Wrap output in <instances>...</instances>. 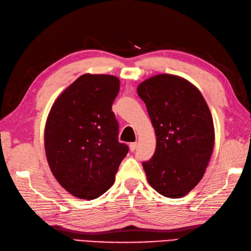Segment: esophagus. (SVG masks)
I'll return each instance as SVG.
<instances>
[{
	"mask_svg": "<svg viewBox=\"0 0 251 251\" xmlns=\"http://www.w3.org/2000/svg\"><path fill=\"white\" fill-rule=\"evenodd\" d=\"M136 146H138V144H136V142H132V143H130L131 152H134V151L136 150Z\"/></svg>",
	"mask_w": 251,
	"mask_h": 251,
	"instance_id": "34e87169",
	"label": "esophagus"
}]
</instances>
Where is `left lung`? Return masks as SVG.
Returning <instances> with one entry per match:
<instances>
[{"label":"left lung","instance_id":"8db88e82","mask_svg":"<svg viewBox=\"0 0 251 251\" xmlns=\"http://www.w3.org/2000/svg\"><path fill=\"white\" fill-rule=\"evenodd\" d=\"M156 134V150L143 162L146 178L164 197L181 198L204 175L214 146V126L199 89L176 75L159 74L138 86Z\"/></svg>","mask_w":251,"mask_h":251}]
</instances>
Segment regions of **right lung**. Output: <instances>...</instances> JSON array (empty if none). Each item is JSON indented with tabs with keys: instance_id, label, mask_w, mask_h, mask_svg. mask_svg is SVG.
Here are the masks:
<instances>
[{
	"instance_id": "obj_1",
	"label": "right lung",
	"mask_w": 251,
	"mask_h": 251,
	"mask_svg": "<svg viewBox=\"0 0 251 251\" xmlns=\"http://www.w3.org/2000/svg\"><path fill=\"white\" fill-rule=\"evenodd\" d=\"M120 88L116 76L84 74L52 106L45 129V148L53 176L79 199L100 197L129 148L118 140L119 124L111 110Z\"/></svg>"
}]
</instances>
